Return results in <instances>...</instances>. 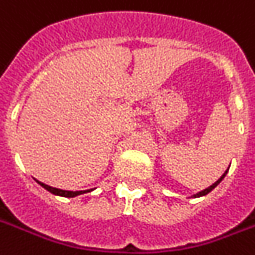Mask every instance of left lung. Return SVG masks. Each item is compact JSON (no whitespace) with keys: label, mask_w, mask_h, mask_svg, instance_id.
I'll return each instance as SVG.
<instances>
[{"label":"left lung","mask_w":255,"mask_h":255,"mask_svg":"<svg viewBox=\"0 0 255 255\" xmlns=\"http://www.w3.org/2000/svg\"><path fill=\"white\" fill-rule=\"evenodd\" d=\"M226 174H227V170H226V173L223 174L222 177L219 178V180L216 181L215 184H212L211 186H210V188H207V189H205V190H202V191H199V193H197V194L194 195V198H198V197H202V195H206V194H208V193H210V191H211L212 189H214V188H216V186H218V185H219V182H220V181H222L223 178L226 177Z\"/></svg>","instance_id":"obj_1"}]
</instances>
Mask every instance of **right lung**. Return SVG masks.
Wrapping results in <instances>:
<instances>
[{"label": "right lung", "mask_w": 255, "mask_h": 255, "mask_svg": "<svg viewBox=\"0 0 255 255\" xmlns=\"http://www.w3.org/2000/svg\"><path fill=\"white\" fill-rule=\"evenodd\" d=\"M44 189H47L48 191H50L52 194H56V195H61V197H67V198H70V197H75V195H79V194H83V193H88V191L91 190H81V191H67V190H62V189H57V188H52L49 185H45L43 182H40L37 181Z\"/></svg>", "instance_id": "right-lung-1"}]
</instances>
